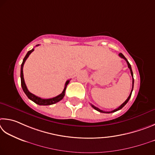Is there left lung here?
<instances>
[{"label": "left lung", "instance_id": "8db88e82", "mask_svg": "<svg viewBox=\"0 0 155 155\" xmlns=\"http://www.w3.org/2000/svg\"><path fill=\"white\" fill-rule=\"evenodd\" d=\"M119 55V56L120 57V58H123V59H124L126 61V62H127V65H128V67L129 68V69H130V71H131V75H132V77H133V82H132V89H131V93H130V94H129V97L128 98H127V99L125 101H124L123 104H122L120 107H118V108H116V109H115V110H112V111H110V112H105V111H103V110H100V109H99L98 107H95V106H94L93 105H91V106L93 107L94 110H96L97 111H98V112H101V113H107V114H109V113H112V112H116V111H118V110H120V109H122V108H123L124 105H125L127 104V102L129 101V99L131 98V94H132V91H133V89H134V74H133V71H132V69H131V64H130V63L129 62V61H127V59L125 58V57H124V56L123 55V54L122 53H120L118 54Z\"/></svg>", "mask_w": 155, "mask_h": 155}]
</instances>
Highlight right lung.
Instances as JSON below:
<instances>
[{
  "mask_svg": "<svg viewBox=\"0 0 155 155\" xmlns=\"http://www.w3.org/2000/svg\"><path fill=\"white\" fill-rule=\"evenodd\" d=\"M38 45H37L36 46H38ZM33 51H34V49L32 48L31 50H30V51H28V52H27L26 55L25 56L24 58L23 59V62H22V63H21V65L20 78H21V88H22L23 91L24 92V93L26 94V95L28 97V98L29 99H31V101L35 102V104H37L38 105H52V104H56V103L60 101L61 100L63 99V97H64V94H65V90H66V88H67V86L68 85V84L69 83V80H67L66 83H65L64 90H63V91L62 92V93L60 94L59 95H58V96H56L55 97H53V98H51V99H41L39 97L35 95V94H33L32 93H30V92L28 90V88H27V87H26L25 82H24V75H23V67H24V62H25L26 60L28 58V57L29 56L30 54H31Z\"/></svg>",
  "mask_w": 155,
  "mask_h": 155,
  "instance_id": "1",
  "label": "right lung"
}]
</instances>
